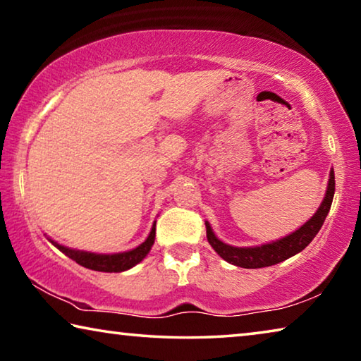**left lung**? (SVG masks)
I'll return each instance as SVG.
<instances>
[{
	"mask_svg": "<svg viewBox=\"0 0 361 361\" xmlns=\"http://www.w3.org/2000/svg\"><path fill=\"white\" fill-rule=\"evenodd\" d=\"M334 197V170L329 172V181H328V189L326 195L323 199L320 209L317 210L315 215L309 219L307 223L301 226L298 231L293 232V234L283 237L277 242L266 243V245L261 247H248V248H239V247H231L226 245L216 235L213 234L209 223H205L207 228V239L209 243L213 247V250L221 256L224 261L231 262V264L245 267V269H259V267H267L274 266L277 262H282L285 259L291 258L296 253L302 252V250L312 242L317 232L320 231L323 226V221L328 215L329 209H331Z\"/></svg>",
	"mask_w": 361,
	"mask_h": 361,
	"instance_id": "1",
	"label": "left lung"
}]
</instances>
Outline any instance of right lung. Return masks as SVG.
<instances>
[{
	"label": "right lung",
	"instance_id": "1",
	"mask_svg": "<svg viewBox=\"0 0 361 361\" xmlns=\"http://www.w3.org/2000/svg\"><path fill=\"white\" fill-rule=\"evenodd\" d=\"M154 237H156V223L152 224V229L149 232L148 239H146L142 245L130 250V252L116 253V255H97V253H87V252H78V250H70L63 245H59L57 242H54L51 239L49 240H51L54 245L60 250V252L65 253L68 258L76 261L78 264H81L82 267L92 269V271H100V272H122L138 264V262L149 253L152 243H154Z\"/></svg>",
	"mask_w": 361,
	"mask_h": 361
}]
</instances>
